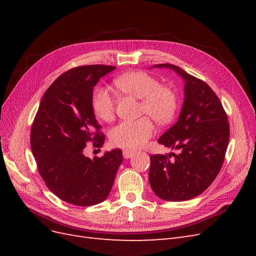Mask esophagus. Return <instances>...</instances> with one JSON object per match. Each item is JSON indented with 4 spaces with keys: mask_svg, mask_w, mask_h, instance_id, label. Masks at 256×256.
<instances>
[{
    "mask_svg": "<svg viewBox=\"0 0 256 256\" xmlns=\"http://www.w3.org/2000/svg\"><path fill=\"white\" fill-rule=\"evenodd\" d=\"M134 152H134V150H122V156H124V158H125V159H129V158H131V157L134 156Z\"/></svg>",
    "mask_w": 256,
    "mask_h": 256,
    "instance_id": "esophagus-1",
    "label": "esophagus"
}]
</instances>
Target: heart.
Here are the masks:
<instances>
[{
	"instance_id": "heart-1",
	"label": "heart",
	"mask_w": 256,
	"mask_h": 256,
	"mask_svg": "<svg viewBox=\"0 0 256 256\" xmlns=\"http://www.w3.org/2000/svg\"><path fill=\"white\" fill-rule=\"evenodd\" d=\"M115 88L127 95L141 99V114L150 115L160 125L171 122L178 110L176 92L161 84L160 81L145 72H131L116 76ZM92 108L97 118L110 122L115 115V99L110 90L102 85H96L92 94ZM154 125L148 116L136 120H126L116 125L110 138L113 145L127 150L140 148L154 134Z\"/></svg>"
}]
</instances>
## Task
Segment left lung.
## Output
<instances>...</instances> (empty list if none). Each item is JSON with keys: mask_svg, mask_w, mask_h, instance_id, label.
<instances>
[{"mask_svg": "<svg viewBox=\"0 0 256 256\" xmlns=\"http://www.w3.org/2000/svg\"><path fill=\"white\" fill-rule=\"evenodd\" d=\"M154 67L173 69L186 84L180 118L158 140L180 154H152L150 184L162 200H187L204 192L220 172L230 140L228 115L203 80L172 64Z\"/></svg>", "mask_w": 256, "mask_h": 256, "instance_id": "left-lung-1", "label": "left lung"}]
</instances>
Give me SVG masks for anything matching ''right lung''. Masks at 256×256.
<instances>
[{
    "instance_id": "right-lung-1",
    "label": "right lung",
    "mask_w": 256,
    "mask_h": 256,
    "mask_svg": "<svg viewBox=\"0 0 256 256\" xmlns=\"http://www.w3.org/2000/svg\"><path fill=\"white\" fill-rule=\"evenodd\" d=\"M108 65L69 69L46 90L30 129V148L48 189L76 206L102 203L112 189L122 161L120 150L90 159L88 143L102 147L104 134L95 118L92 94L99 79L114 70Z\"/></svg>"
}]
</instances>
